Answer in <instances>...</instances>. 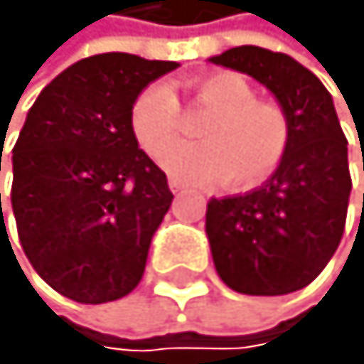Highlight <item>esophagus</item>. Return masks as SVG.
Instances as JSON below:
<instances>
[{
	"label": "esophagus",
	"instance_id": "34e87169",
	"mask_svg": "<svg viewBox=\"0 0 364 364\" xmlns=\"http://www.w3.org/2000/svg\"><path fill=\"white\" fill-rule=\"evenodd\" d=\"M169 188H171V193H183L186 191V186L181 183L178 178H169Z\"/></svg>",
	"mask_w": 364,
	"mask_h": 364
}]
</instances>
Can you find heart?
I'll return each mask as SVG.
<instances>
[{
    "instance_id": "obj_1",
    "label": "heart",
    "mask_w": 364,
    "mask_h": 364,
    "mask_svg": "<svg viewBox=\"0 0 364 364\" xmlns=\"http://www.w3.org/2000/svg\"><path fill=\"white\" fill-rule=\"evenodd\" d=\"M198 102L217 112L200 128L203 143H176L183 114L166 82H150L131 107V131L138 145L159 157L161 166L181 181L224 178L231 188H252L269 178L289 147V119L272 102L257 100L243 75L221 71L195 82Z\"/></svg>"
}]
</instances>
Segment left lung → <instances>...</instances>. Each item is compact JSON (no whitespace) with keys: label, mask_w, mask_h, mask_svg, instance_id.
Listing matches in <instances>:
<instances>
[{"label":"left lung","mask_w":364,"mask_h":364,"mask_svg":"<svg viewBox=\"0 0 364 364\" xmlns=\"http://www.w3.org/2000/svg\"><path fill=\"white\" fill-rule=\"evenodd\" d=\"M212 64L262 82L279 100L291 131L272 178L245 195L207 203L214 267L221 282L245 296L300 291L336 252L348 214V140L331 95L289 54L262 47L226 49Z\"/></svg>","instance_id":"1"}]
</instances>
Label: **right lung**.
<instances>
[{"label": "right lung", "instance_id": "add662e5", "mask_svg": "<svg viewBox=\"0 0 364 364\" xmlns=\"http://www.w3.org/2000/svg\"><path fill=\"white\" fill-rule=\"evenodd\" d=\"M176 66L124 52L80 59L40 92L21 128L11 154L21 247L75 303L119 300L143 279L173 195L138 147L131 107L147 82Z\"/></svg>", "mask_w": 364, "mask_h": 364}]
</instances>
